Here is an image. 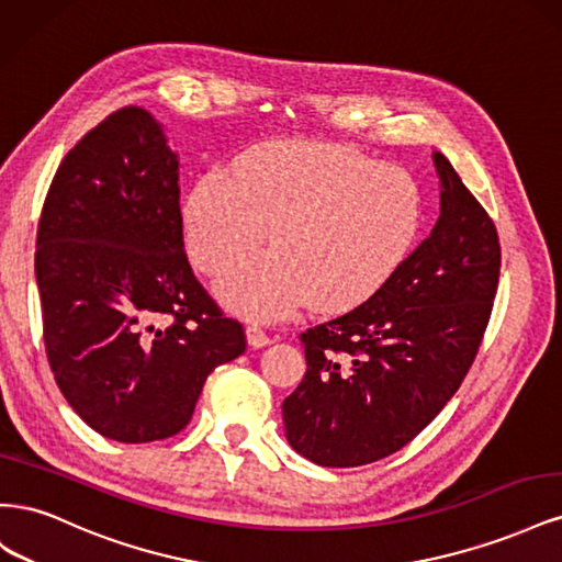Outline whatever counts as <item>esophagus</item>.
<instances>
[{
    "label": "esophagus",
    "instance_id": "34e87169",
    "mask_svg": "<svg viewBox=\"0 0 562 562\" xmlns=\"http://www.w3.org/2000/svg\"><path fill=\"white\" fill-rule=\"evenodd\" d=\"M246 339H248V347H252V349H262V347L274 342V339H271L260 326H255V323L246 328Z\"/></svg>",
    "mask_w": 562,
    "mask_h": 562
}]
</instances>
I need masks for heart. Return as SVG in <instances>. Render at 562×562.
Returning <instances> with one entry per match:
<instances>
[{"instance_id": "b5f03b06", "label": "heart", "mask_w": 562, "mask_h": 562, "mask_svg": "<svg viewBox=\"0 0 562 562\" xmlns=\"http://www.w3.org/2000/svg\"><path fill=\"white\" fill-rule=\"evenodd\" d=\"M192 260L209 274L241 260L271 232L269 250L229 269L217 295L248 318H279L304 300L321 312L359 307L411 250L422 194L403 168L356 151L288 140L211 171L184 201Z\"/></svg>"}]
</instances>
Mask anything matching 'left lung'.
Returning a JSON list of instances; mask_svg holds the SVG:
<instances>
[{
  "mask_svg": "<svg viewBox=\"0 0 562 562\" xmlns=\"http://www.w3.org/2000/svg\"><path fill=\"white\" fill-rule=\"evenodd\" d=\"M431 159V234L370 300L300 335L307 372L283 401V427L318 467H361L411 443L481 347L499 281L497 229L452 164Z\"/></svg>",
  "mask_w": 562,
  "mask_h": 562,
  "instance_id": "1",
  "label": "left lung"
}]
</instances>
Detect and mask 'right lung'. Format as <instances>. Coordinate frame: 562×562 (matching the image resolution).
<instances>
[{
	"label": "right lung",
	"mask_w": 562,
	"mask_h": 562,
	"mask_svg": "<svg viewBox=\"0 0 562 562\" xmlns=\"http://www.w3.org/2000/svg\"><path fill=\"white\" fill-rule=\"evenodd\" d=\"M178 168L155 116L119 110L67 151L37 229L50 370L72 411L119 443L184 429L206 378L246 349L187 260Z\"/></svg>",
	"instance_id": "add662e5"
}]
</instances>
